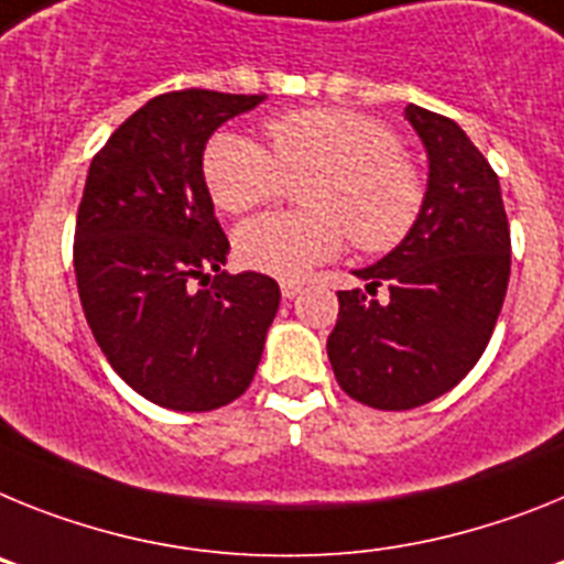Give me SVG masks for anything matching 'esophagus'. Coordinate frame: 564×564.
I'll return each mask as SVG.
<instances>
[{
  "label": "esophagus",
  "mask_w": 564,
  "mask_h": 564,
  "mask_svg": "<svg viewBox=\"0 0 564 564\" xmlns=\"http://www.w3.org/2000/svg\"><path fill=\"white\" fill-rule=\"evenodd\" d=\"M301 289H303L301 281H289V278H286V281H281V295L283 297H295Z\"/></svg>",
  "instance_id": "1"
}]
</instances>
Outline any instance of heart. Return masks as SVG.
I'll use <instances>...</instances> for the list:
<instances>
[{"instance_id":"b5f03b06","label":"heart","mask_w":564,"mask_h":564,"mask_svg":"<svg viewBox=\"0 0 564 564\" xmlns=\"http://www.w3.org/2000/svg\"><path fill=\"white\" fill-rule=\"evenodd\" d=\"M272 155L235 133L215 135L204 150V181L227 213H249L275 200L286 181H301L306 209L269 213L235 232L247 267L301 278L332 261L349 235L355 247L380 252L400 243L417 221L423 184L414 161L383 121L355 110L312 107L267 124Z\"/></svg>"}]
</instances>
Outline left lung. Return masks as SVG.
I'll return each mask as SVG.
<instances>
[{
	"label": "left lung",
	"instance_id": "1",
	"mask_svg": "<svg viewBox=\"0 0 564 564\" xmlns=\"http://www.w3.org/2000/svg\"><path fill=\"white\" fill-rule=\"evenodd\" d=\"M429 153L417 221L383 261L357 269L366 289L337 292L326 340L340 389L371 409L405 411L452 391L486 351L511 275L499 178L457 121L409 105ZM390 289L377 302L376 289Z\"/></svg>",
	"mask_w": 564,
	"mask_h": 564
}]
</instances>
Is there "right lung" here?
<instances>
[{
    "label": "right lung",
    "instance_id": "add662e5",
    "mask_svg": "<svg viewBox=\"0 0 564 564\" xmlns=\"http://www.w3.org/2000/svg\"><path fill=\"white\" fill-rule=\"evenodd\" d=\"M263 96L173 90L147 101L93 155L73 269L107 364L150 403L213 411L261 364L281 289L229 275V241L204 181L209 135Z\"/></svg>",
    "mask_w": 564,
    "mask_h": 564
}]
</instances>
